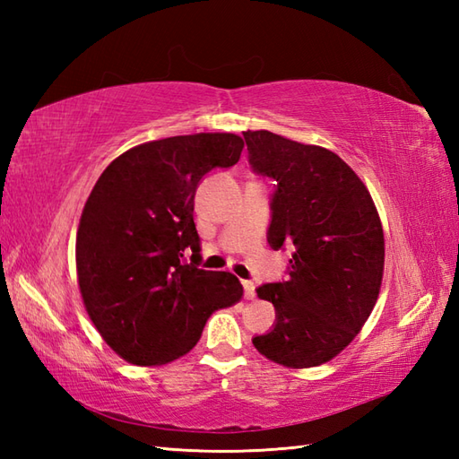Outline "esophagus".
Instances as JSON below:
<instances>
[{
    "mask_svg": "<svg viewBox=\"0 0 459 459\" xmlns=\"http://www.w3.org/2000/svg\"><path fill=\"white\" fill-rule=\"evenodd\" d=\"M242 288H245V296L247 299H255L256 291H255V281L252 280H242Z\"/></svg>",
    "mask_w": 459,
    "mask_h": 459,
    "instance_id": "esophagus-1",
    "label": "esophagus"
}]
</instances>
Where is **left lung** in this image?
Returning <instances> with one entry per match:
<instances>
[{
	"instance_id": "left-lung-1",
	"label": "left lung",
	"mask_w": 459,
	"mask_h": 459,
	"mask_svg": "<svg viewBox=\"0 0 459 459\" xmlns=\"http://www.w3.org/2000/svg\"><path fill=\"white\" fill-rule=\"evenodd\" d=\"M245 140L252 171L276 181L268 245L294 248L288 278L256 288L276 321L252 343L284 367H317L355 339L377 304L385 266L378 212L337 153L268 130H248Z\"/></svg>"
}]
</instances>
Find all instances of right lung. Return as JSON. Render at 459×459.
Returning a JSON list of instances; mask_svg holds the SVG:
<instances>
[{
  "mask_svg": "<svg viewBox=\"0 0 459 459\" xmlns=\"http://www.w3.org/2000/svg\"><path fill=\"white\" fill-rule=\"evenodd\" d=\"M242 148L235 134L173 135L135 145L96 181L76 235V272L92 324L130 363L189 353L212 311L240 299L237 276L199 268L193 201L204 175L232 168Z\"/></svg>",
  "mask_w": 459,
  "mask_h": 459,
  "instance_id": "obj_1",
  "label": "right lung"
}]
</instances>
